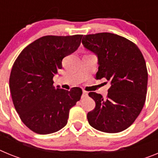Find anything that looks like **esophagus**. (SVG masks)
I'll return each mask as SVG.
<instances>
[{
    "instance_id": "obj_1",
    "label": "esophagus",
    "mask_w": 158,
    "mask_h": 158,
    "mask_svg": "<svg viewBox=\"0 0 158 158\" xmlns=\"http://www.w3.org/2000/svg\"><path fill=\"white\" fill-rule=\"evenodd\" d=\"M86 96H88V93L86 91H83L82 92V96L81 97L82 98H85V97H86Z\"/></svg>"
}]
</instances>
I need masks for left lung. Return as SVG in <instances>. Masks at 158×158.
<instances>
[{
  "instance_id": "8db88e82",
  "label": "left lung",
  "mask_w": 158,
  "mask_h": 158,
  "mask_svg": "<svg viewBox=\"0 0 158 158\" xmlns=\"http://www.w3.org/2000/svg\"><path fill=\"white\" fill-rule=\"evenodd\" d=\"M82 44L98 58L96 79L104 77L111 83L106 99L89 93L96 103L88 113L89 123L102 132H121L135 122L146 101L148 73L144 57L135 43L108 32L84 35Z\"/></svg>"
}]
</instances>
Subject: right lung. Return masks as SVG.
<instances>
[{"label":"right lung","instance_id":"obj_1","mask_svg":"<svg viewBox=\"0 0 158 158\" xmlns=\"http://www.w3.org/2000/svg\"><path fill=\"white\" fill-rule=\"evenodd\" d=\"M81 35H46L25 47L12 65L9 88L22 122L32 131L48 135L66 125L71 107L80 100L81 89L68 91L53 85L62 59L77 50Z\"/></svg>","mask_w":158,"mask_h":158}]
</instances>
